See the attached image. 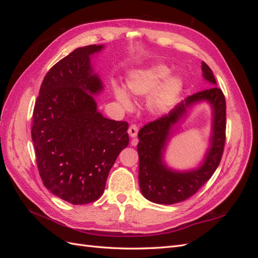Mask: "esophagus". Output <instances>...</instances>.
Listing matches in <instances>:
<instances>
[{"label":"esophagus","instance_id":"1","mask_svg":"<svg viewBox=\"0 0 258 258\" xmlns=\"http://www.w3.org/2000/svg\"><path fill=\"white\" fill-rule=\"evenodd\" d=\"M128 134H129V136L131 138H136L137 137V135H138V127L136 126V124H131V126L129 127V129H128ZM131 144L132 145H136L137 142L136 141H132Z\"/></svg>","mask_w":258,"mask_h":258}]
</instances>
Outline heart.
Wrapping results in <instances>:
<instances>
[{"instance_id": "1", "label": "heart", "mask_w": 258, "mask_h": 258, "mask_svg": "<svg viewBox=\"0 0 258 258\" xmlns=\"http://www.w3.org/2000/svg\"><path fill=\"white\" fill-rule=\"evenodd\" d=\"M169 75L170 69L163 64L137 70L127 77V89L136 97H145L154 91L148 99V108L155 115H166L177 102L184 87L181 77ZM115 96L124 107L131 106V100L123 89L115 88Z\"/></svg>"}]
</instances>
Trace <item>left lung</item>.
Returning a JSON list of instances; mask_svg holds the SVG:
<instances>
[{
  "label": "left lung",
  "instance_id": "left-lung-1",
  "mask_svg": "<svg viewBox=\"0 0 258 258\" xmlns=\"http://www.w3.org/2000/svg\"><path fill=\"white\" fill-rule=\"evenodd\" d=\"M204 79L213 87L199 91L179 102L168 115L148 122L138 138L139 183L143 196L159 205H173L186 200L206 184L220 165L226 139V101L223 91L206 62L202 61ZM207 100L213 107V135L210 147L202 165L188 171H175L163 161V153L174 124L185 115L186 108Z\"/></svg>",
  "mask_w": 258,
  "mask_h": 258
}]
</instances>
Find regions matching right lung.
<instances>
[{
    "mask_svg": "<svg viewBox=\"0 0 258 258\" xmlns=\"http://www.w3.org/2000/svg\"><path fill=\"white\" fill-rule=\"evenodd\" d=\"M103 45L76 48L44 77L31 137L44 186L72 205H87L104 191L117 156L129 144L128 122L105 118L93 96L103 89L90 57Z\"/></svg>",
    "mask_w": 258,
    "mask_h": 258,
    "instance_id": "right-lung-1",
    "label": "right lung"
}]
</instances>
